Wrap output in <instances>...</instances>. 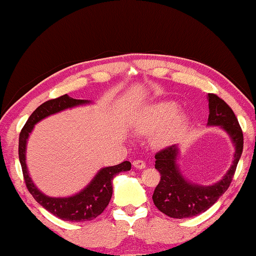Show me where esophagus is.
<instances>
[{"mask_svg":"<svg viewBox=\"0 0 256 256\" xmlns=\"http://www.w3.org/2000/svg\"><path fill=\"white\" fill-rule=\"evenodd\" d=\"M133 167H134L136 169H144L146 167V164L142 160H136V161H133Z\"/></svg>","mask_w":256,"mask_h":256,"instance_id":"34e87169","label":"esophagus"}]
</instances>
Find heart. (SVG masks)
Returning a JSON list of instances; mask_svg holds the SVG:
<instances>
[{
  "instance_id": "heart-1",
  "label": "heart",
  "mask_w": 256,
  "mask_h": 256,
  "mask_svg": "<svg viewBox=\"0 0 256 256\" xmlns=\"http://www.w3.org/2000/svg\"><path fill=\"white\" fill-rule=\"evenodd\" d=\"M178 104L174 100H164L152 104L140 112L136 118V128L142 132L161 128L156 133L153 142L158 146H166L174 142L189 122L188 114H178Z\"/></svg>"
}]
</instances>
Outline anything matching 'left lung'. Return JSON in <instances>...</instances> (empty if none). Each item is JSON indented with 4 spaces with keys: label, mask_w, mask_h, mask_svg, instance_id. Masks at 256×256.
<instances>
[{
    "label": "left lung",
    "mask_w": 256,
    "mask_h": 256,
    "mask_svg": "<svg viewBox=\"0 0 256 256\" xmlns=\"http://www.w3.org/2000/svg\"><path fill=\"white\" fill-rule=\"evenodd\" d=\"M208 126H219L228 133L234 146L231 167L222 180L210 186L192 182L178 166L180 147L169 146L156 154V168L161 180L153 194L156 206L172 218H189L211 208L231 184L244 148V136L234 112L214 94H208Z\"/></svg>",
    "instance_id": "1"
}]
</instances>
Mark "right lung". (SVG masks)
Wrapping results in <instances>:
<instances>
[{"mask_svg":"<svg viewBox=\"0 0 256 256\" xmlns=\"http://www.w3.org/2000/svg\"><path fill=\"white\" fill-rule=\"evenodd\" d=\"M90 100H76L67 95L42 103L36 109L20 133L18 156L28 190L34 198L56 217L66 222H87L96 218L108 206L112 196V180L120 172L131 169V162L100 168L81 192L67 197H51L40 192L32 181L26 166V144L34 125L52 114L72 108L90 104Z\"/></svg>","mask_w":256,"mask_h":256,"instance_id":"right-lung-1","label":"right lung"}]
</instances>
